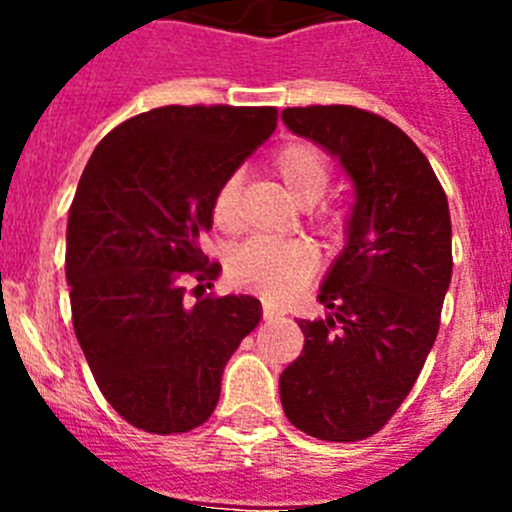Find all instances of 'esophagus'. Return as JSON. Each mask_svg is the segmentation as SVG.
Returning <instances> with one entry per match:
<instances>
[{
	"label": "esophagus",
	"mask_w": 512,
	"mask_h": 512,
	"mask_svg": "<svg viewBox=\"0 0 512 512\" xmlns=\"http://www.w3.org/2000/svg\"><path fill=\"white\" fill-rule=\"evenodd\" d=\"M279 312L274 310V307H269V305H264V320H271V318H277Z\"/></svg>",
	"instance_id": "34e87169"
}]
</instances>
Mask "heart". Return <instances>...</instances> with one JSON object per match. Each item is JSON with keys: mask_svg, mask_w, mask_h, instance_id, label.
Returning <instances> with one entry per match:
<instances>
[{"mask_svg": "<svg viewBox=\"0 0 512 512\" xmlns=\"http://www.w3.org/2000/svg\"><path fill=\"white\" fill-rule=\"evenodd\" d=\"M274 174L297 205H318L333 182V166L323 148L312 143H289L274 153ZM241 174H228L212 197V223L220 230H235L241 223ZM320 228L333 233L338 220L320 215ZM318 251L307 241H266L253 238L235 248L228 259V277L235 287L256 292L271 302H284L305 287L318 271Z\"/></svg>", "mask_w": 512, "mask_h": 512, "instance_id": "obj_1", "label": "heart"}]
</instances>
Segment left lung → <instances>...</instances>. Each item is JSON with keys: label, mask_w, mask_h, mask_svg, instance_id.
I'll use <instances>...</instances> for the list:
<instances>
[{"label": "left lung", "mask_w": 512, "mask_h": 512, "mask_svg": "<svg viewBox=\"0 0 512 512\" xmlns=\"http://www.w3.org/2000/svg\"><path fill=\"white\" fill-rule=\"evenodd\" d=\"M295 135L354 182L346 246L300 320L305 348L279 377L289 423L320 441H361L395 415L436 341L451 284V215L428 158L390 120L348 104L287 107Z\"/></svg>", "instance_id": "8db88e82"}]
</instances>
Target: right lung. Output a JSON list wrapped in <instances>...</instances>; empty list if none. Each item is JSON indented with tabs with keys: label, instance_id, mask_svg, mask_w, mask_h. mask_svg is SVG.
Instances as JSON below:
<instances>
[{
	"label": "right lung",
	"instance_id": "obj_1",
	"mask_svg": "<svg viewBox=\"0 0 512 512\" xmlns=\"http://www.w3.org/2000/svg\"><path fill=\"white\" fill-rule=\"evenodd\" d=\"M277 128L274 107L169 104L102 138L66 228L71 318L97 387L158 436L205 423L233 351L261 320L251 295H205L220 274L200 235L228 174ZM201 282L186 300V277Z\"/></svg>",
	"mask_w": 512,
	"mask_h": 512
}]
</instances>
